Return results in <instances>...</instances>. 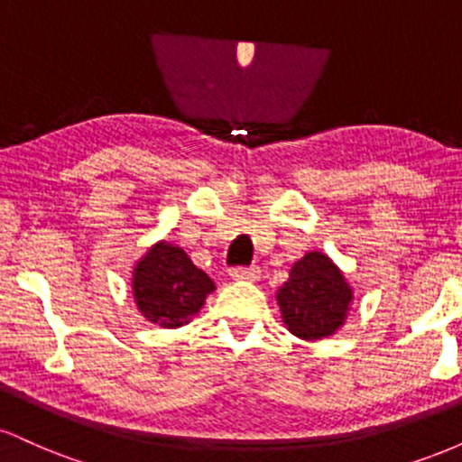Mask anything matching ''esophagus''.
<instances>
[{
	"instance_id": "esophagus-1",
	"label": "esophagus",
	"mask_w": 462,
	"mask_h": 462,
	"mask_svg": "<svg viewBox=\"0 0 462 462\" xmlns=\"http://www.w3.org/2000/svg\"><path fill=\"white\" fill-rule=\"evenodd\" d=\"M232 280H247V282H254V280L261 278V269L258 267H235L230 272Z\"/></svg>"
}]
</instances>
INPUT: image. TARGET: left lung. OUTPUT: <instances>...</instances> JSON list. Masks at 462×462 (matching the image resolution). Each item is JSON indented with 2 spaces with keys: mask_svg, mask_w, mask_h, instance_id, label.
Listing matches in <instances>:
<instances>
[{
  "mask_svg": "<svg viewBox=\"0 0 462 462\" xmlns=\"http://www.w3.org/2000/svg\"><path fill=\"white\" fill-rule=\"evenodd\" d=\"M275 300L291 334L319 341L346 323L354 293L346 275L326 254L309 252L293 264Z\"/></svg>",
  "mask_w": 462,
  "mask_h": 462,
  "instance_id": "obj_1",
  "label": "left lung"
}]
</instances>
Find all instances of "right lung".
I'll return each instance as SVG.
<instances>
[{
	"mask_svg": "<svg viewBox=\"0 0 462 462\" xmlns=\"http://www.w3.org/2000/svg\"><path fill=\"white\" fill-rule=\"evenodd\" d=\"M213 291V280L195 267L182 247L167 241L152 245L132 272L136 309L161 328L189 323Z\"/></svg>",
	"mask_w": 462,
	"mask_h": 462,
	"instance_id": "right-lung-1",
	"label": "right lung"
}]
</instances>
